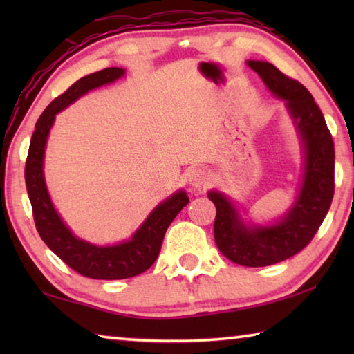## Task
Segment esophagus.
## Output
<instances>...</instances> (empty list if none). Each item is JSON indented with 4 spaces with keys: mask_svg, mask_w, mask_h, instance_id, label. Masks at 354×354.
<instances>
[{
    "mask_svg": "<svg viewBox=\"0 0 354 354\" xmlns=\"http://www.w3.org/2000/svg\"><path fill=\"white\" fill-rule=\"evenodd\" d=\"M187 181L192 187L200 189V187H205V185L211 181V178H209V173L203 169V167H195V169H192L189 171Z\"/></svg>",
    "mask_w": 354,
    "mask_h": 354,
    "instance_id": "esophagus-1",
    "label": "esophagus"
}]
</instances>
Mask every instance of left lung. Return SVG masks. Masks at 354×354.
I'll use <instances>...</instances> for the list:
<instances>
[{"label": "left lung", "mask_w": 354, "mask_h": 354, "mask_svg": "<svg viewBox=\"0 0 354 354\" xmlns=\"http://www.w3.org/2000/svg\"><path fill=\"white\" fill-rule=\"evenodd\" d=\"M247 64L272 93L287 101L295 120L306 154L301 189L289 214L272 226H245L230 200L218 192L207 196L217 209L214 237L221 254L243 267H266L308 247L325 220L334 196V142L320 107L301 82L268 62Z\"/></svg>", "instance_id": "obj_1"}]
</instances>
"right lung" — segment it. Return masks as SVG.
<instances>
[{"label": "right lung", "mask_w": 354, "mask_h": 354, "mask_svg": "<svg viewBox=\"0 0 354 354\" xmlns=\"http://www.w3.org/2000/svg\"><path fill=\"white\" fill-rule=\"evenodd\" d=\"M123 75L124 70L122 68H104L81 77L53 100L35 123L25 167V181L32 206L34 223L41 241L70 268L93 279H124L147 272L158 259L167 227L189 203L183 190L171 195L148 215L145 223L137 230L131 241L112 247H97L76 239L53 207L44 179V153L56 113L81 95L115 81Z\"/></svg>", "instance_id": "obj_1"}]
</instances>
